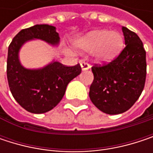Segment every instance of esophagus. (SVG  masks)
<instances>
[{
  "mask_svg": "<svg viewBox=\"0 0 153 153\" xmlns=\"http://www.w3.org/2000/svg\"><path fill=\"white\" fill-rule=\"evenodd\" d=\"M80 65H81L82 71H86V70H88L90 68V65L88 63H86V62H81L80 63Z\"/></svg>",
  "mask_w": 153,
  "mask_h": 153,
  "instance_id": "esophagus-1",
  "label": "esophagus"
}]
</instances>
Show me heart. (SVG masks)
<instances>
[{
  "label": "heart",
  "mask_w": 153,
  "mask_h": 153,
  "mask_svg": "<svg viewBox=\"0 0 153 153\" xmlns=\"http://www.w3.org/2000/svg\"><path fill=\"white\" fill-rule=\"evenodd\" d=\"M78 48L86 51H94L96 58L102 62L112 60L123 45L121 34L115 31H94L77 42Z\"/></svg>",
  "instance_id": "1"
}]
</instances>
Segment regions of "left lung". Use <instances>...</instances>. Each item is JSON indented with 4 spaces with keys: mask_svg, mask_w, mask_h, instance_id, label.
Listing matches in <instances>:
<instances>
[{
    "mask_svg": "<svg viewBox=\"0 0 153 153\" xmlns=\"http://www.w3.org/2000/svg\"><path fill=\"white\" fill-rule=\"evenodd\" d=\"M125 48L109 64L94 65L89 98L107 114L125 112L137 102L146 79V52L138 35L122 26Z\"/></svg>",
    "mask_w": 153,
    "mask_h": 153,
    "instance_id": "8db88e82",
    "label": "left lung"
}]
</instances>
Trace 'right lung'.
<instances>
[{
  "label": "right lung",
  "mask_w": 153,
  "mask_h": 153,
  "mask_svg": "<svg viewBox=\"0 0 153 153\" xmlns=\"http://www.w3.org/2000/svg\"><path fill=\"white\" fill-rule=\"evenodd\" d=\"M33 39L55 46L60 38L56 27L48 25H35L21 30L9 46L7 78L11 94L21 106L32 113H44L62 100L68 83L81 73V67L79 64L65 66L53 61L43 68H25L18 53L26 42Z\"/></svg>",
  "instance_id": "right-lung-1"
}]
</instances>
